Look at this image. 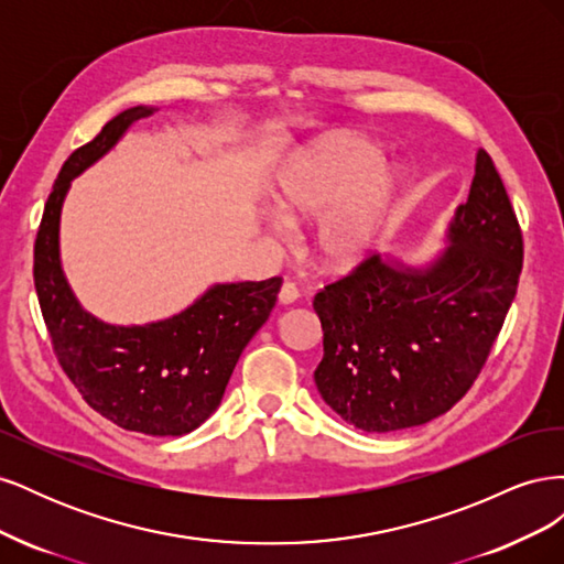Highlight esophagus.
<instances>
[{
  "mask_svg": "<svg viewBox=\"0 0 564 564\" xmlns=\"http://www.w3.org/2000/svg\"><path fill=\"white\" fill-rule=\"evenodd\" d=\"M278 299H280V303H282V305H292V303H296V301H299V289H296V284H292V282H284V284H282V289H280Z\"/></svg>",
  "mask_w": 564,
  "mask_h": 564,
  "instance_id": "34e87169",
  "label": "esophagus"
}]
</instances>
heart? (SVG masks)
<instances>
[{"mask_svg": "<svg viewBox=\"0 0 564 564\" xmlns=\"http://www.w3.org/2000/svg\"><path fill=\"white\" fill-rule=\"evenodd\" d=\"M400 176L383 152L355 135L319 141L289 160L272 181L275 212L289 224H311L319 268L346 272L360 265L386 226ZM272 230H282L272 220Z\"/></svg>", "mask_w": 564, "mask_h": 564, "instance_id": "heart-1", "label": "heart"}]
</instances>
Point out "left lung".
Returning <instances> with one entry per match:
<instances>
[{"mask_svg":"<svg viewBox=\"0 0 564 564\" xmlns=\"http://www.w3.org/2000/svg\"><path fill=\"white\" fill-rule=\"evenodd\" d=\"M445 245L423 265L371 256L313 301L324 332L315 386L357 431L414 429L449 412L503 327L522 270V232L485 150Z\"/></svg>","mask_w":564,"mask_h":564,"instance_id":"1","label":"left lung"}]
</instances>
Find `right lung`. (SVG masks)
<instances>
[{
	"mask_svg": "<svg viewBox=\"0 0 564 564\" xmlns=\"http://www.w3.org/2000/svg\"><path fill=\"white\" fill-rule=\"evenodd\" d=\"M155 110L135 106L119 112L67 158L37 232L35 289L58 362L87 404L124 431L181 437L218 409L242 350L275 308L282 280L214 284L185 311L129 327L82 308L61 265L65 195L73 178Z\"/></svg>",
	"mask_w": 564,
	"mask_h": 564,
	"instance_id": "add662e5",
	"label": "right lung"
}]
</instances>
